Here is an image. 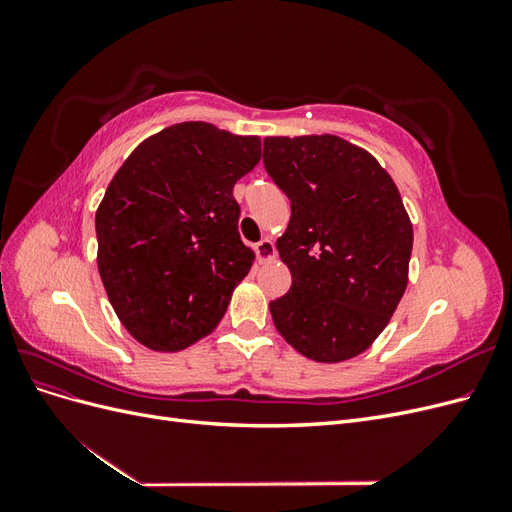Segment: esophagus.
Returning <instances> with one entry per match:
<instances>
[{"label":"esophagus","mask_w":512,"mask_h":512,"mask_svg":"<svg viewBox=\"0 0 512 512\" xmlns=\"http://www.w3.org/2000/svg\"><path fill=\"white\" fill-rule=\"evenodd\" d=\"M254 252H256V256H258L260 262H265V260L275 258V245H273V241H271L269 237H265V239H260V241L254 245Z\"/></svg>","instance_id":"1"}]
</instances>
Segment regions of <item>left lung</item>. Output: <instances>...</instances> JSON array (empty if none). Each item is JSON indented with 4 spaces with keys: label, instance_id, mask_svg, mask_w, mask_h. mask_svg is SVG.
<instances>
[{
    "label": "left lung",
    "instance_id": "left-lung-1",
    "mask_svg": "<svg viewBox=\"0 0 512 512\" xmlns=\"http://www.w3.org/2000/svg\"><path fill=\"white\" fill-rule=\"evenodd\" d=\"M265 168L290 198L277 252L292 286L269 303L303 356L339 363L365 352L408 286L412 222L391 175L333 134L265 138Z\"/></svg>",
    "mask_w": 512,
    "mask_h": 512
}]
</instances>
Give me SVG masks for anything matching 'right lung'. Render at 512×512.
Masks as SVG:
<instances>
[{"instance_id": "obj_1", "label": "right lung", "mask_w": 512, "mask_h": 512, "mask_svg": "<svg viewBox=\"0 0 512 512\" xmlns=\"http://www.w3.org/2000/svg\"><path fill=\"white\" fill-rule=\"evenodd\" d=\"M258 162V136L183 121L138 145L108 183L98 271L136 342L177 352L218 327L254 262L232 188Z\"/></svg>"}]
</instances>
